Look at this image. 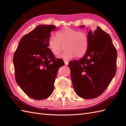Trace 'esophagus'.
<instances>
[{
  "label": "esophagus",
  "instance_id": "obj_1",
  "mask_svg": "<svg viewBox=\"0 0 126 126\" xmlns=\"http://www.w3.org/2000/svg\"><path fill=\"white\" fill-rule=\"evenodd\" d=\"M64 64H65V65H68V63H69V62H68V61H67V60H64Z\"/></svg>",
  "mask_w": 126,
  "mask_h": 126
}]
</instances>
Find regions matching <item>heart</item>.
I'll list each match as a JSON object with an SVG mask.
<instances>
[{
    "instance_id": "heart-1",
    "label": "heart",
    "mask_w": 126,
    "mask_h": 126,
    "mask_svg": "<svg viewBox=\"0 0 126 126\" xmlns=\"http://www.w3.org/2000/svg\"><path fill=\"white\" fill-rule=\"evenodd\" d=\"M56 35V37L51 36L48 41V48L53 54L59 55L64 46L66 50L60 58L68 60L76 56L80 58L85 55L88 47V39L85 32L66 27L57 32Z\"/></svg>"
}]
</instances>
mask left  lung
Instances as JSON below:
<instances>
[{"label": "left lung", "mask_w": 126, "mask_h": 126, "mask_svg": "<svg viewBox=\"0 0 126 126\" xmlns=\"http://www.w3.org/2000/svg\"><path fill=\"white\" fill-rule=\"evenodd\" d=\"M87 37L85 55L68 66L76 93L82 98L94 99L102 94L115 76L117 52L111 37L99 27L94 32L90 30Z\"/></svg>", "instance_id": "1"}]
</instances>
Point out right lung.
<instances>
[{
    "label": "right lung",
    "instance_id": "obj_1",
    "mask_svg": "<svg viewBox=\"0 0 126 126\" xmlns=\"http://www.w3.org/2000/svg\"><path fill=\"white\" fill-rule=\"evenodd\" d=\"M54 25H40L21 38L13 58L16 81L30 98L36 100L49 97L54 89L59 68L64 65L48 47Z\"/></svg>",
    "mask_w": 126,
    "mask_h": 126
}]
</instances>
